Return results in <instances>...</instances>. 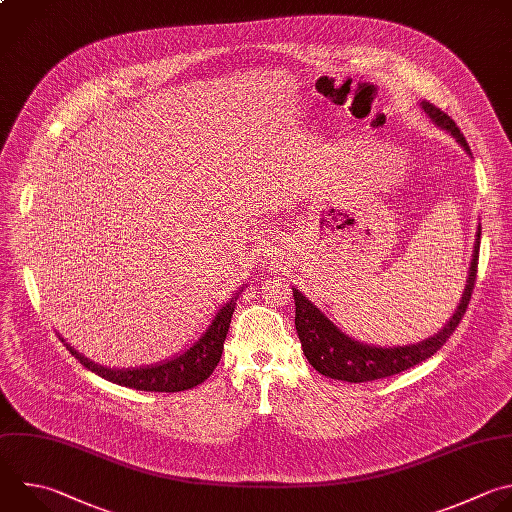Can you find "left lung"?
I'll return each instance as SVG.
<instances>
[{"instance_id": "1", "label": "left lung", "mask_w": 512, "mask_h": 512, "mask_svg": "<svg viewBox=\"0 0 512 512\" xmlns=\"http://www.w3.org/2000/svg\"><path fill=\"white\" fill-rule=\"evenodd\" d=\"M422 110L430 116V120L440 126L442 130L450 132L456 142L466 150V154L472 156L470 146L456 126V122L444 114L440 108H436L430 102H420ZM478 249H480V227L476 231V243L472 251V261L468 269L466 287L462 293V299L452 313L450 321L432 337L424 339L420 344L412 346H398V348H376L362 342H356L350 335H346L342 329H337L299 289L293 287V299H295V329L299 335V342L303 348V354L307 362L323 376L331 380L342 382H372L382 380L394 374H400L404 370L414 368L416 364H422L424 360L432 358L446 342L448 337L458 327L460 319L466 313V307L470 303V295L476 283V267H478Z\"/></svg>"}]
</instances>
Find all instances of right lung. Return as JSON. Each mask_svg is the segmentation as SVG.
Masks as SVG:
<instances>
[{"instance_id":"obj_1","label":"right lung","mask_w":512,"mask_h":512,"mask_svg":"<svg viewBox=\"0 0 512 512\" xmlns=\"http://www.w3.org/2000/svg\"><path fill=\"white\" fill-rule=\"evenodd\" d=\"M239 293H235L233 299H229L215 315L211 325L205 329V333L197 339V342L183 354L175 356L173 360H164L154 366H142V368H104L88 358H84L80 352H76L70 344L62 342L68 348V352L90 372L98 374L100 378L126 386L132 390H144V392H183L199 386L205 382L213 370L217 368L223 344L231 325V317L237 305Z\"/></svg>"}]
</instances>
